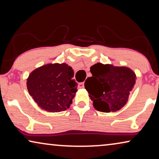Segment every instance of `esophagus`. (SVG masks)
<instances>
[{
	"label": "esophagus",
	"mask_w": 159,
	"mask_h": 159,
	"mask_svg": "<svg viewBox=\"0 0 159 159\" xmlns=\"http://www.w3.org/2000/svg\"><path fill=\"white\" fill-rule=\"evenodd\" d=\"M79 87L80 89H84V82H82V83H80L79 84Z\"/></svg>",
	"instance_id": "obj_1"
}]
</instances>
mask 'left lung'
Instances as JSON below:
<instances>
[{
	"mask_svg": "<svg viewBox=\"0 0 159 159\" xmlns=\"http://www.w3.org/2000/svg\"><path fill=\"white\" fill-rule=\"evenodd\" d=\"M92 76L85 81L93 107L101 112L121 109L129 100L136 84V75L125 66L97 63L91 67Z\"/></svg>",
	"mask_w": 159,
	"mask_h": 159,
	"instance_id": "left-lung-1",
	"label": "left lung"
}]
</instances>
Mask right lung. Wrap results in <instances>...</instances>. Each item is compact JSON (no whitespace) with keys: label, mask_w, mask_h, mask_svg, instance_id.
Returning <instances> with one entry per match:
<instances>
[{"label":"right lung","mask_w":159,"mask_h":159,"mask_svg":"<svg viewBox=\"0 0 159 159\" xmlns=\"http://www.w3.org/2000/svg\"><path fill=\"white\" fill-rule=\"evenodd\" d=\"M73 75V68L66 63L43 65L28 75V93L43 110L52 113L66 111L78 91Z\"/></svg>","instance_id":"right-lung-1"}]
</instances>
